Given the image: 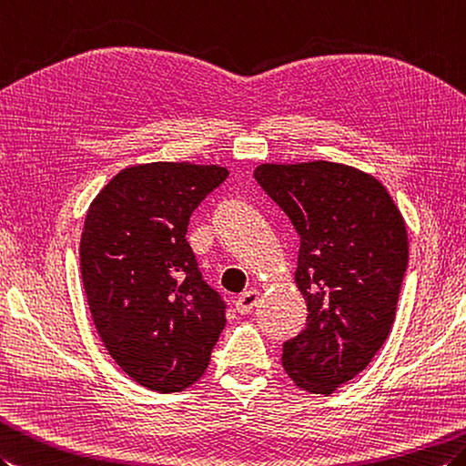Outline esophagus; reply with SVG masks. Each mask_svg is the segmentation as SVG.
<instances>
[{
	"label": "esophagus",
	"instance_id": "1",
	"mask_svg": "<svg viewBox=\"0 0 466 466\" xmlns=\"http://www.w3.org/2000/svg\"><path fill=\"white\" fill-rule=\"evenodd\" d=\"M259 294L256 289H250V291H244V294L236 299V311L242 313V316H246V313H250L256 306H258V298Z\"/></svg>",
	"mask_w": 466,
	"mask_h": 466
}]
</instances>
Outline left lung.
Listing matches in <instances>:
<instances>
[{"label": "left lung", "instance_id": "8db88e82", "mask_svg": "<svg viewBox=\"0 0 466 466\" xmlns=\"http://www.w3.org/2000/svg\"><path fill=\"white\" fill-rule=\"evenodd\" d=\"M254 178L299 236L308 323L284 343V370L329 395L371 363L393 328L409 262L403 216L380 180L338 162L259 165Z\"/></svg>", "mask_w": 466, "mask_h": 466}]
</instances>
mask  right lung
<instances>
[{"label": "right lung", "mask_w": 466, "mask_h": 466, "mask_svg": "<svg viewBox=\"0 0 466 466\" xmlns=\"http://www.w3.org/2000/svg\"><path fill=\"white\" fill-rule=\"evenodd\" d=\"M226 177L190 162L131 167L86 212L79 256L95 328L115 363L153 391L198 381L226 326V301L187 242L192 212Z\"/></svg>", "instance_id": "obj_1"}]
</instances>
